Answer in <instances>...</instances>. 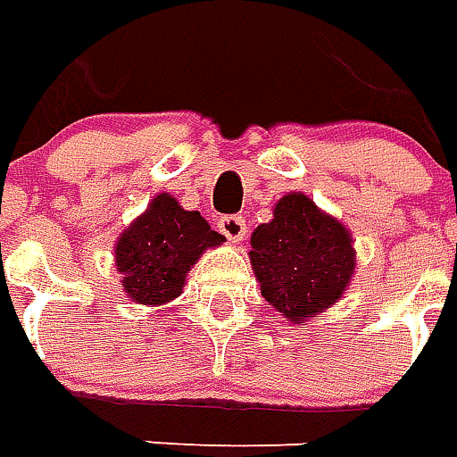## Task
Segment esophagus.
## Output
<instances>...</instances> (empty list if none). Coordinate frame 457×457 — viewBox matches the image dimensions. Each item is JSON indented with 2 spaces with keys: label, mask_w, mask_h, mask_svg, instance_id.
Wrapping results in <instances>:
<instances>
[{
  "label": "esophagus",
  "mask_w": 457,
  "mask_h": 457,
  "mask_svg": "<svg viewBox=\"0 0 457 457\" xmlns=\"http://www.w3.org/2000/svg\"><path fill=\"white\" fill-rule=\"evenodd\" d=\"M219 231L224 233L226 238L231 240V243H240V240L245 238V219L238 217V214H228V217L219 219Z\"/></svg>",
  "instance_id": "esophagus-1"
}]
</instances>
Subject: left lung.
<instances>
[{"label": "left lung", "instance_id": "obj_1", "mask_svg": "<svg viewBox=\"0 0 457 457\" xmlns=\"http://www.w3.org/2000/svg\"><path fill=\"white\" fill-rule=\"evenodd\" d=\"M262 297L290 323L330 309L356 269L352 233L304 193H287L250 238Z\"/></svg>", "mask_w": 457, "mask_h": 457}]
</instances>
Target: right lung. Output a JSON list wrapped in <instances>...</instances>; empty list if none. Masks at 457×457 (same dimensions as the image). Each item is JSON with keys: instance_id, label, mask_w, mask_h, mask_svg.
Segmentation results:
<instances>
[{"instance_id": "add662e5", "label": "right lung", "mask_w": 457, "mask_h": 457, "mask_svg": "<svg viewBox=\"0 0 457 457\" xmlns=\"http://www.w3.org/2000/svg\"><path fill=\"white\" fill-rule=\"evenodd\" d=\"M224 240L200 212L184 210L170 193H160L118 238L115 266L122 273V290L137 304H167L181 295L200 254Z\"/></svg>"}]
</instances>
